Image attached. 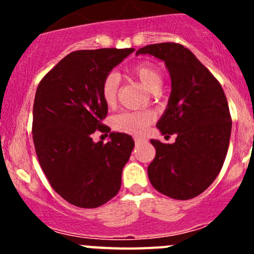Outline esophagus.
I'll list each match as a JSON object with an SVG mask.
<instances>
[{
	"label": "esophagus",
	"instance_id": "obj_1",
	"mask_svg": "<svg viewBox=\"0 0 254 254\" xmlns=\"http://www.w3.org/2000/svg\"><path fill=\"white\" fill-rule=\"evenodd\" d=\"M142 142H146V140L141 137H134V143H136V145H141Z\"/></svg>",
	"mask_w": 254,
	"mask_h": 254
}]
</instances>
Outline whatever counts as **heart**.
Masks as SVG:
<instances>
[{"mask_svg":"<svg viewBox=\"0 0 254 254\" xmlns=\"http://www.w3.org/2000/svg\"><path fill=\"white\" fill-rule=\"evenodd\" d=\"M131 76L151 93H156L163 86V75L159 67L150 62H141L134 64L129 69ZM120 78L117 73H108L100 85V96L107 107H113L117 102ZM154 121V116L150 112H125L113 118V127L120 132L141 136L146 132L147 127Z\"/></svg>","mask_w":254,"mask_h":254,"instance_id":"1","label":"heart"}]
</instances>
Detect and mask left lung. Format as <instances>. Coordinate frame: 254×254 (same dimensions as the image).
Segmentation results:
<instances>
[{
  "instance_id": "8db88e82",
  "label": "left lung",
  "mask_w": 254,
  "mask_h": 254,
  "mask_svg": "<svg viewBox=\"0 0 254 254\" xmlns=\"http://www.w3.org/2000/svg\"><path fill=\"white\" fill-rule=\"evenodd\" d=\"M136 55L163 60L172 78L168 108L156 127L177 138L150 141L156 150L147 168L150 183L170 198H193L215 181L228 152L232 117L223 87L182 44H150Z\"/></svg>"
}]
</instances>
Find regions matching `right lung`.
I'll return each mask as SVG.
<instances>
[{
	"label": "right lung",
	"instance_id": "1",
	"mask_svg": "<svg viewBox=\"0 0 254 254\" xmlns=\"http://www.w3.org/2000/svg\"><path fill=\"white\" fill-rule=\"evenodd\" d=\"M133 48L82 49L67 55L40 80L33 107V141L40 167L52 188L71 205L95 208L121 188L122 170L134 142L129 134L111 133L94 142L108 107L100 85Z\"/></svg>",
	"mask_w": 254,
	"mask_h": 254
}]
</instances>
